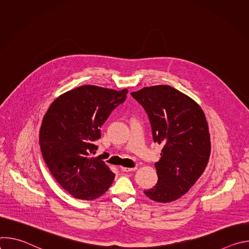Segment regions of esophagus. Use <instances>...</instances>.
Instances as JSON below:
<instances>
[{"label": "esophagus", "mask_w": 249, "mask_h": 249, "mask_svg": "<svg viewBox=\"0 0 249 249\" xmlns=\"http://www.w3.org/2000/svg\"><path fill=\"white\" fill-rule=\"evenodd\" d=\"M121 169H122V171H126V172H129V171H135L136 169H137V166H135V167H121Z\"/></svg>", "instance_id": "34e87169"}]
</instances>
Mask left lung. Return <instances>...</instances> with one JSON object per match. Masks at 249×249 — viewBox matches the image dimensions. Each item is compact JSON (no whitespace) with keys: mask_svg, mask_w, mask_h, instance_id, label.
Wrapping results in <instances>:
<instances>
[{"mask_svg":"<svg viewBox=\"0 0 249 249\" xmlns=\"http://www.w3.org/2000/svg\"><path fill=\"white\" fill-rule=\"evenodd\" d=\"M149 115L155 143L162 146L155 163L157 184L144 191L153 201L179 199L203 174L211 154L209 127L200 105L185 93L166 86L131 92Z\"/></svg>","mask_w":249,"mask_h":249,"instance_id":"left-lung-1","label":"left lung"}]
</instances>
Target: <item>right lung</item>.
Returning <instances> with one entry per match:
<instances>
[{
  "label": "right lung",
  "instance_id": "1",
  "mask_svg": "<svg viewBox=\"0 0 249 249\" xmlns=\"http://www.w3.org/2000/svg\"><path fill=\"white\" fill-rule=\"evenodd\" d=\"M127 89L115 90L85 85L59 95L49 106L39 130L42 158L57 182L71 195L93 200L108 190L115 174L92 157L100 127L122 103Z\"/></svg>",
  "mask_w": 249,
  "mask_h": 249
}]
</instances>
